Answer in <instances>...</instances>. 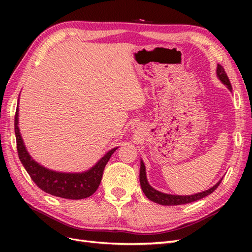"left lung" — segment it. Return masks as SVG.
Listing matches in <instances>:
<instances>
[{
	"label": "left lung",
	"instance_id": "1",
	"mask_svg": "<svg viewBox=\"0 0 252 252\" xmlns=\"http://www.w3.org/2000/svg\"><path fill=\"white\" fill-rule=\"evenodd\" d=\"M217 74L219 79L222 81L225 85H227V87L229 88L230 90H232L231 87V83L229 81V78L225 71V69L223 68V66H220V64L218 65V69H217ZM222 180L219 181L217 184L213 186L212 188L206 190V191L196 193V194H192V195H171V194H166V193H162L158 191V190L152 188L147 182L146 179V171H145V165L144 163L141 161V170H140V183H141V187L143 192L145 193L148 199L152 202L161 204V205H165V206H175V205H183V204H188V203H192L195 201H199L203 197L207 196L209 194H211L215 190L219 187V185L220 184Z\"/></svg>",
	"mask_w": 252,
	"mask_h": 252
}]
</instances>
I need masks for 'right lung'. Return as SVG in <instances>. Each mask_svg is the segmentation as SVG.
<instances>
[{"instance_id":"add662e5","label":"right lung","mask_w":252,"mask_h":252,"mask_svg":"<svg viewBox=\"0 0 252 252\" xmlns=\"http://www.w3.org/2000/svg\"><path fill=\"white\" fill-rule=\"evenodd\" d=\"M18 109L14 117V132L17 138V149L21 163L25 167L30 178L43 191L63 199L81 200L93 195L100 186L103 171L111 155L117 148L108 151L90 170L83 173H63L49 170L37 164L28 155L21 138L18 127Z\"/></svg>"}]
</instances>
